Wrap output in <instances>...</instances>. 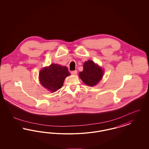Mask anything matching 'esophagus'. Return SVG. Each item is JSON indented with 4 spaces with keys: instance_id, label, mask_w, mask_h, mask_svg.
<instances>
[{
    "instance_id": "esophagus-1",
    "label": "esophagus",
    "mask_w": 149,
    "mask_h": 149,
    "mask_svg": "<svg viewBox=\"0 0 149 149\" xmlns=\"http://www.w3.org/2000/svg\"><path fill=\"white\" fill-rule=\"evenodd\" d=\"M71 74L72 75H76L77 74V70H74L71 71Z\"/></svg>"
}]
</instances>
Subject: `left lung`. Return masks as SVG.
Returning <instances> with one entry per match:
<instances>
[{
    "label": "left lung",
    "instance_id": "left-lung-1",
    "mask_svg": "<svg viewBox=\"0 0 149 149\" xmlns=\"http://www.w3.org/2000/svg\"><path fill=\"white\" fill-rule=\"evenodd\" d=\"M103 73L101 67L92 60H88L84 63L83 70L79 72V76L86 85L93 86L100 81Z\"/></svg>",
    "mask_w": 149,
    "mask_h": 149
}]
</instances>
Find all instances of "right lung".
Returning a JSON list of instances; mask_svg holds the SVG:
<instances>
[{
    "instance_id": "add662e5",
    "label": "right lung",
    "mask_w": 149,
    "mask_h": 149,
    "mask_svg": "<svg viewBox=\"0 0 149 149\" xmlns=\"http://www.w3.org/2000/svg\"><path fill=\"white\" fill-rule=\"evenodd\" d=\"M70 74L66 67L52 64L40 70L39 79L43 87L54 93L62 88L65 79Z\"/></svg>"
}]
</instances>
